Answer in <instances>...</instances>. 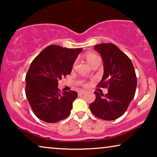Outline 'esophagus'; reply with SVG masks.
Listing matches in <instances>:
<instances>
[{
	"instance_id": "obj_1",
	"label": "esophagus",
	"mask_w": 157,
	"mask_h": 157,
	"mask_svg": "<svg viewBox=\"0 0 157 157\" xmlns=\"http://www.w3.org/2000/svg\"><path fill=\"white\" fill-rule=\"evenodd\" d=\"M85 93H86V91H79L78 92V94L79 96H81V95H83V94H84Z\"/></svg>"
}]
</instances>
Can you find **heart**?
<instances>
[{
	"instance_id": "b5f03b06",
	"label": "heart",
	"mask_w": 157,
	"mask_h": 157,
	"mask_svg": "<svg viewBox=\"0 0 157 157\" xmlns=\"http://www.w3.org/2000/svg\"><path fill=\"white\" fill-rule=\"evenodd\" d=\"M84 58L87 61L88 63H89L91 66H93L94 64L96 63V62L100 61V58L98 57L97 55L95 54V53H91V52L86 53V54L84 55ZM82 86H86L87 83L85 82H82Z\"/></svg>"
}]
</instances>
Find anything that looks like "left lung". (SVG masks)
I'll return each instance as SVG.
<instances>
[{
	"label": "left lung",
	"instance_id": "obj_1",
	"mask_svg": "<svg viewBox=\"0 0 157 157\" xmlns=\"http://www.w3.org/2000/svg\"><path fill=\"white\" fill-rule=\"evenodd\" d=\"M101 55L104 74L97 86L108 89L106 94L94 91L96 99L89 104L90 110L101 119L111 121L125 113L134 97L136 76L131 59L111 43L94 46Z\"/></svg>",
	"mask_w": 157,
	"mask_h": 157
}]
</instances>
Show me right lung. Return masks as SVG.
<instances>
[{
	"instance_id": "add662e5",
	"label": "right lung",
	"mask_w": 157,
	"mask_h": 157,
	"mask_svg": "<svg viewBox=\"0 0 157 157\" xmlns=\"http://www.w3.org/2000/svg\"><path fill=\"white\" fill-rule=\"evenodd\" d=\"M82 49L51 45L32 61L25 76V95L33 113L47 123L67 118L76 91H60L59 81L71 72L73 65Z\"/></svg>"
}]
</instances>
